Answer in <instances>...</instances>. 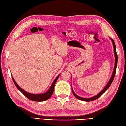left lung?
<instances>
[{
  "instance_id": "left-lung-1",
  "label": "left lung",
  "mask_w": 126,
  "mask_h": 126,
  "mask_svg": "<svg viewBox=\"0 0 126 126\" xmlns=\"http://www.w3.org/2000/svg\"><path fill=\"white\" fill-rule=\"evenodd\" d=\"M111 41L112 42L113 44V51H114V54H115V66H114V68H113V71L112 72V75L110 78V80H109L108 83H107V84L106 85V86L105 87V88L103 89V90L101 91L99 93H98V94L97 95L91 97V98H83V97H81L79 96L78 95H77L74 92L73 90L72 87V92H73V94L74 95V96L76 97V98H78L80 100H83V101H93V100H94L97 99V98H98L100 96H101L104 93L106 92L108 88L110 87V86L111 85L112 81L113 80V79L115 78V74H116V68H117V62H118V55L117 54V52H116V45H115V42L113 40L111 39Z\"/></svg>"
}]
</instances>
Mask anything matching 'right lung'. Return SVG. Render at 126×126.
Instances as JSON below:
<instances>
[{
    "label": "right lung",
    "mask_w": 126,
    "mask_h": 126,
    "mask_svg": "<svg viewBox=\"0 0 126 126\" xmlns=\"http://www.w3.org/2000/svg\"><path fill=\"white\" fill-rule=\"evenodd\" d=\"M60 75V74H59L57 77H56V79H54L53 82L52 83V85H51L49 90H48L45 93H43V94H31V93L27 92L26 91L23 90V89H22L19 86V85L17 84V83L15 82V80L13 78H12V79H13L14 83L15 84L16 87H17L24 95H25L26 97H27L28 98H29V99L32 101H43L49 99L51 97V96H52V95L53 94V91H54L55 84L56 83V80H58V78H59Z\"/></svg>",
    "instance_id": "add662e5"
}]
</instances>
